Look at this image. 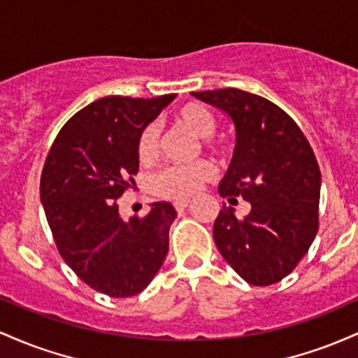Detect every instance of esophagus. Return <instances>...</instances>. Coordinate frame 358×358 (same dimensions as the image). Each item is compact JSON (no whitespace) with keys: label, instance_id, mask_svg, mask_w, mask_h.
I'll return each instance as SVG.
<instances>
[{"label":"esophagus","instance_id":"esophagus-1","mask_svg":"<svg viewBox=\"0 0 358 358\" xmlns=\"http://www.w3.org/2000/svg\"><path fill=\"white\" fill-rule=\"evenodd\" d=\"M189 203H191L189 199H179V201H176V203H174V208L178 211H182V210H186L187 206H189Z\"/></svg>","mask_w":358,"mask_h":358}]
</instances>
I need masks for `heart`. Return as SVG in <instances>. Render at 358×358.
I'll use <instances>...</instances> for the list:
<instances>
[{
	"mask_svg": "<svg viewBox=\"0 0 358 358\" xmlns=\"http://www.w3.org/2000/svg\"><path fill=\"white\" fill-rule=\"evenodd\" d=\"M174 122L186 128L192 135L204 138V145L211 150H222L223 143L213 140L216 130V120L208 108L199 103H187L180 106L174 115ZM159 155V127L148 123L142 128L136 138V157L142 164H150ZM213 176V167L206 160L189 164V166H169L157 172L152 179V191L160 198L184 199L199 191L206 180Z\"/></svg>",
	"mask_w": 358,
	"mask_h": 358,
	"instance_id": "b5f03b06",
	"label": "heart"
}]
</instances>
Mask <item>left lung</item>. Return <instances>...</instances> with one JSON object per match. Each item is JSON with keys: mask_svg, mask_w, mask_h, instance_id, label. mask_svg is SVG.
Returning <instances> with one entry per match:
<instances>
[{"mask_svg": "<svg viewBox=\"0 0 358 358\" xmlns=\"http://www.w3.org/2000/svg\"><path fill=\"white\" fill-rule=\"evenodd\" d=\"M231 118L236 145L220 196L250 204L245 216L223 206L213 236L220 254L252 286L291 274L311 247L320 223L321 172L315 152L286 111L262 96L224 87L192 92Z\"/></svg>", "mask_w": 358, "mask_h": 358, "instance_id": "8db88e82", "label": "left lung"}]
</instances>
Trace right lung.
Listing matches in <instances>:
<instances>
[{"mask_svg":"<svg viewBox=\"0 0 358 358\" xmlns=\"http://www.w3.org/2000/svg\"><path fill=\"white\" fill-rule=\"evenodd\" d=\"M174 98L106 96L87 104L62 127L43 166L40 201L60 257L111 298L142 292L166 260L174 206L154 203L143 218L123 220L118 198L138 172L140 131Z\"/></svg>","mask_w":358,"mask_h":358,"instance_id":"obj_1","label":"right lung"}]
</instances>
